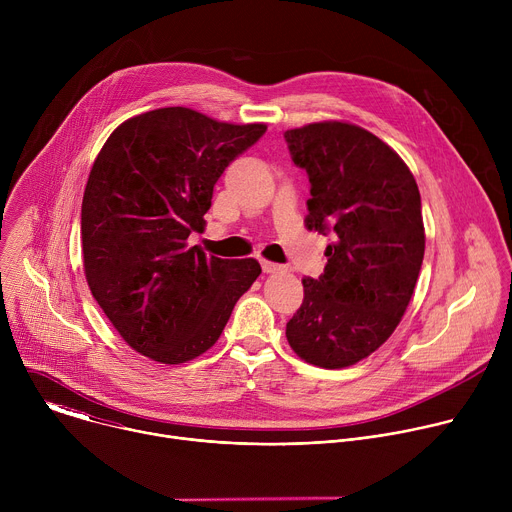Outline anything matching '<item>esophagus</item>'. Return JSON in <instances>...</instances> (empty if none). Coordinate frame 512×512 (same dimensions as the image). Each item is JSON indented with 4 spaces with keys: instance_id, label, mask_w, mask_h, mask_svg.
I'll use <instances>...</instances> for the list:
<instances>
[{
    "instance_id": "1",
    "label": "esophagus",
    "mask_w": 512,
    "mask_h": 512,
    "mask_svg": "<svg viewBox=\"0 0 512 512\" xmlns=\"http://www.w3.org/2000/svg\"><path fill=\"white\" fill-rule=\"evenodd\" d=\"M261 267L265 273H277V271H283V265H277V263H271V261H265L261 259Z\"/></svg>"
}]
</instances>
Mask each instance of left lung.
Segmentation results:
<instances>
[{"label":"left lung","mask_w":512,"mask_h":512,"mask_svg":"<svg viewBox=\"0 0 512 512\" xmlns=\"http://www.w3.org/2000/svg\"><path fill=\"white\" fill-rule=\"evenodd\" d=\"M310 178L306 227L332 235L324 273L304 277V302L285 326L289 346L322 369L375 352L405 314L421 271V196L405 162L352 123L283 133Z\"/></svg>","instance_id":"obj_1"}]
</instances>
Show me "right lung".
<instances>
[{
	"label": "right lung",
	"instance_id": "right-lung-1",
	"mask_svg": "<svg viewBox=\"0 0 512 512\" xmlns=\"http://www.w3.org/2000/svg\"><path fill=\"white\" fill-rule=\"evenodd\" d=\"M265 131L164 107L127 119L105 141L81 208L85 275L139 354L164 364L200 356L259 277L255 259L206 257L188 237L204 229L216 180Z\"/></svg>",
	"mask_w": 512,
	"mask_h": 512
}]
</instances>
